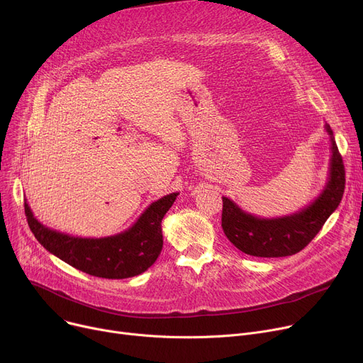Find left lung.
<instances>
[{"label": "left lung", "mask_w": 363, "mask_h": 363, "mask_svg": "<svg viewBox=\"0 0 363 363\" xmlns=\"http://www.w3.org/2000/svg\"><path fill=\"white\" fill-rule=\"evenodd\" d=\"M325 129L331 141L328 181L309 206L289 216L264 219L244 212L233 200L222 197V230L238 250L256 257L296 255L315 238L335 212L345 193L346 174L333 129L327 123Z\"/></svg>", "instance_id": "1"}]
</instances>
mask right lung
<instances>
[{"mask_svg":"<svg viewBox=\"0 0 363 363\" xmlns=\"http://www.w3.org/2000/svg\"><path fill=\"white\" fill-rule=\"evenodd\" d=\"M178 193L151 203L126 231L101 238L73 237L54 231L38 220L25 201V215L35 238L45 249L85 274L107 279H123L145 272L162 252V219Z\"/></svg>","mask_w":363,"mask_h":363,"instance_id":"add662e5","label":"right lung"}]
</instances>
